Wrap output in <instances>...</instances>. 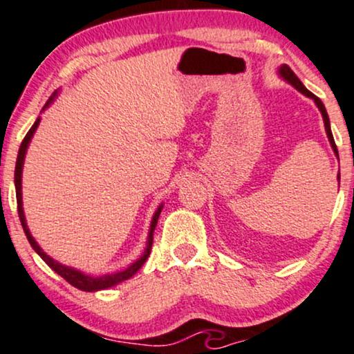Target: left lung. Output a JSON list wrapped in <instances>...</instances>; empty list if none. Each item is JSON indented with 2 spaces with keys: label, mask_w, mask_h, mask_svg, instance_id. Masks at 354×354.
Returning a JSON list of instances; mask_svg holds the SVG:
<instances>
[{
  "label": "left lung",
  "mask_w": 354,
  "mask_h": 354,
  "mask_svg": "<svg viewBox=\"0 0 354 354\" xmlns=\"http://www.w3.org/2000/svg\"><path fill=\"white\" fill-rule=\"evenodd\" d=\"M278 75H279V78H283L284 81H286V83H290L291 86L298 89V91L301 93V95L308 96V98H311L313 101H315V104H316V106H318V109H319L321 116H323V121H324V129H326V136H328V141H330V145H331L333 151H335L336 156H338V149H336V145H335V138H333V133H331L330 118H328L326 108H324L323 101H321V100L318 98V96H315V95H313L311 91H308V89L304 88V84L301 83V81H299L298 76H296L295 73L291 71V68L288 66V64H281V66L278 68ZM338 183H339V173H338Z\"/></svg>",
  "instance_id": "8db88e82"
}]
</instances>
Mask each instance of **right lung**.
<instances>
[{"label": "right lung", "mask_w": 354, "mask_h": 354, "mask_svg": "<svg viewBox=\"0 0 354 354\" xmlns=\"http://www.w3.org/2000/svg\"><path fill=\"white\" fill-rule=\"evenodd\" d=\"M56 95H58V91L55 93V95L51 96L50 100H48V103L43 106V111L46 109L50 104L55 101ZM39 121H41V118H36L35 124L31 126L30 131L26 133V136H24L21 146H19V151H18V158H16V168H15V188H16V203H18V214H19V221H21V226L24 230V234H26L28 241H30V245L33 250L41 256V259L44 263H46L48 266L51 268L55 273H58L61 278L66 279L68 283L73 284L75 288H78L81 291H88V293H93V291H101V290H108V288L111 286H116V284L126 281V279H129L131 276L136 274V271L140 270L141 266L145 265V261L148 259L149 253H151V246H153V233H154V228H156L158 225V218H160L161 214V209H163V203H161L160 206H158V209L154 211L153 218H151V225H149V233H148V241H146V248L143 251V254L140 256V258L136 259L135 263H131L126 270L123 271H116V273H111V274H101V276H93V274H86L83 273V271L76 270V268H71V266H66V265H61L59 261H56V259H53L50 254H46L43 251V248L38 245V241L33 238V234H31L30 228H28V223H26V216H24V209H23V191H21V180H23V166H24V158H26V151H28V146L31 143V138L36 133V129H38L39 126Z\"/></svg>", "instance_id": "add662e5"}]
</instances>
